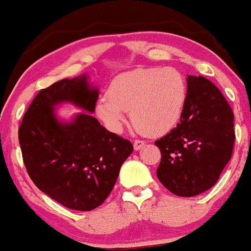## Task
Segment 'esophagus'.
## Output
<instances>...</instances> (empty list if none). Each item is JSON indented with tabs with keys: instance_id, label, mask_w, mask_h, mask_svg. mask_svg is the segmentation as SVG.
<instances>
[{
	"instance_id": "1",
	"label": "esophagus",
	"mask_w": 251,
	"mask_h": 251,
	"mask_svg": "<svg viewBox=\"0 0 251 251\" xmlns=\"http://www.w3.org/2000/svg\"><path fill=\"white\" fill-rule=\"evenodd\" d=\"M143 146H145V142L142 140H135L134 141V150L135 151H140L143 149Z\"/></svg>"
}]
</instances>
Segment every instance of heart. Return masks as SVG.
Wrapping results in <instances>:
<instances>
[{"instance_id":"heart-1","label":"heart","mask_w":251,"mask_h":251,"mask_svg":"<svg viewBox=\"0 0 251 251\" xmlns=\"http://www.w3.org/2000/svg\"><path fill=\"white\" fill-rule=\"evenodd\" d=\"M186 98L185 79L174 68H140L119 74L109 83L107 97L96 104L97 116L118 132L130 111L135 127L147 135H160L176 126Z\"/></svg>"}]
</instances>
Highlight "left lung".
<instances>
[{"mask_svg":"<svg viewBox=\"0 0 251 251\" xmlns=\"http://www.w3.org/2000/svg\"><path fill=\"white\" fill-rule=\"evenodd\" d=\"M180 123L155 142L161 151L156 176L170 192L194 197L216 184L232 155L233 111L216 85L188 75Z\"/></svg>","mask_w":251,"mask_h":251,"instance_id":"8db88e82","label":"left lung"}]
</instances>
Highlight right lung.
<instances>
[{
	"mask_svg": "<svg viewBox=\"0 0 251 251\" xmlns=\"http://www.w3.org/2000/svg\"><path fill=\"white\" fill-rule=\"evenodd\" d=\"M98 89L87 75L62 79L41 89L19 127L27 174L39 190L66 208L90 211L113 190L119 170L133 152L128 140L110 133L88 113L58 121L54 106L71 102L94 113Z\"/></svg>",
	"mask_w": 251,
	"mask_h": 251,
	"instance_id": "right-lung-1",
	"label": "right lung"
}]
</instances>
